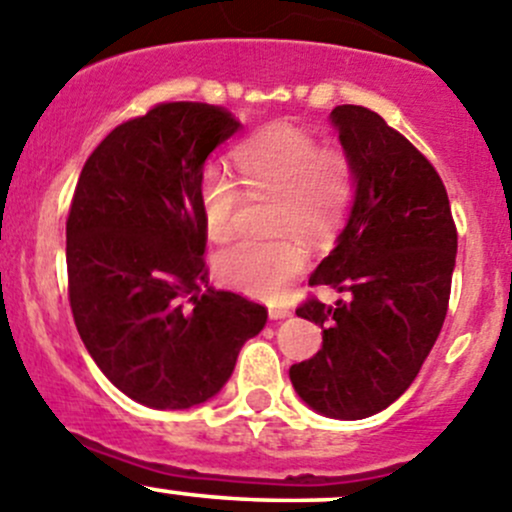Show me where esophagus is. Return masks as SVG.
I'll return each instance as SVG.
<instances>
[{
    "label": "esophagus",
    "mask_w": 512,
    "mask_h": 512,
    "mask_svg": "<svg viewBox=\"0 0 512 512\" xmlns=\"http://www.w3.org/2000/svg\"><path fill=\"white\" fill-rule=\"evenodd\" d=\"M289 314H292V312H289L287 307H270V319H275V322H277V319H287Z\"/></svg>",
    "instance_id": "obj_1"
}]
</instances>
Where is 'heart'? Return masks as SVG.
Returning <instances> with one entry per match:
<instances>
[{
	"instance_id": "heart-1",
	"label": "heart",
	"mask_w": 512,
	"mask_h": 512,
	"mask_svg": "<svg viewBox=\"0 0 512 512\" xmlns=\"http://www.w3.org/2000/svg\"><path fill=\"white\" fill-rule=\"evenodd\" d=\"M247 195L275 198L270 227L275 240H240L218 252L215 272L225 285L250 297L275 299L307 265L304 247L327 240L347 218L354 198V168L337 148H319L299 128H267L235 151ZM200 213L210 240L223 242L237 230L245 193L220 165H208L198 185Z\"/></svg>"
}]
</instances>
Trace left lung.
<instances>
[{
  "instance_id": "8db88e82",
  "label": "left lung",
  "mask_w": 512,
  "mask_h": 512,
  "mask_svg": "<svg viewBox=\"0 0 512 512\" xmlns=\"http://www.w3.org/2000/svg\"><path fill=\"white\" fill-rule=\"evenodd\" d=\"M329 121L354 168V198L309 285L347 299H309L297 309L322 327L324 342L289 379L312 411L359 421L394 404L436 344L458 235L436 168L379 113L337 106Z\"/></svg>"
}]
</instances>
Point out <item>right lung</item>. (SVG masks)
I'll list each match as a JSON object with an SVG mask.
<instances>
[{"label":"right lung","mask_w":512,"mask_h":512,"mask_svg":"<svg viewBox=\"0 0 512 512\" xmlns=\"http://www.w3.org/2000/svg\"><path fill=\"white\" fill-rule=\"evenodd\" d=\"M240 131L210 103H158L113 128L76 183L66 220L69 302L81 342L128 399L160 411L220 394L267 309L208 285L198 185Z\"/></svg>","instance_id":"1"}]
</instances>
